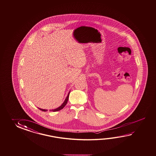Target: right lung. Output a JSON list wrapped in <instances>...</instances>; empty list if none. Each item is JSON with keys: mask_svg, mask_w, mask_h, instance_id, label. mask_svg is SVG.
Returning <instances> with one entry per match:
<instances>
[{"mask_svg": "<svg viewBox=\"0 0 156 156\" xmlns=\"http://www.w3.org/2000/svg\"><path fill=\"white\" fill-rule=\"evenodd\" d=\"M70 91L69 92V93L68 94V95H67V97L66 98V99H65V100L64 102H63V104L61 105V106H60V107H58V108H55V109H54V110H51V111H53V112H56V111H58L59 110H61V109H62L65 106V105H66L67 104V101H68V99H69V94H70ZM39 110H41V111H47L48 110H44V109H41V108H39Z\"/></svg>", "mask_w": 156, "mask_h": 156, "instance_id": "obj_1", "label": "right lung"}]
</instances>
